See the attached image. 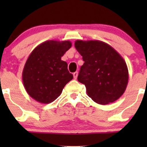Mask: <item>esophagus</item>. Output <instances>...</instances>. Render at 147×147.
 <instances>
[{"mask_svg": "<svg viewBox=\"0 0 147 147\" xmlns=\"http://www.w3.org/2000/svg\"><path fill=\"white\" fill-rule=\"evenodd\" d=\"M73 75H74V79L76 80V79H77V78H78V71H76V72H74V73L73 74Z\"/></svg>", "mask_w": 147, "mask_h": 147, "instance_id": "34e87169", "label": "esophagus"}]
</instances>
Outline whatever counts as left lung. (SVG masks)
I'll list each match as a JSON object with an SVG mask.
<instances>
[{
    "label": "left lung",
    "instance_id": "left-lung-1",
    "mask_svg": "<svg viewBox=\"0 0 147 147\" xmlns=\"http://www.w3.org/2000/svg\"><path fill=\"white\" fill-rule=\"evenodd\" d=\"M75 47L84 61L78 80L85 85L88 96L102 105L118 100L128 82L123 57L108 44L98 40H77Z\"/></svg>",
    "mask_w": 147,
    "mask_h": 147
}]
</instances>
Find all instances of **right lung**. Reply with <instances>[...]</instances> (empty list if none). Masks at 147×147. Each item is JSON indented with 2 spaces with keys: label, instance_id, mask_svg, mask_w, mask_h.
<instances>
[{
  "label": "right lung",
  "instance_id": "1",
  "mask_svg": "<svg viewBox=\"0 0 147 147\" xmlns=\"http://www.w3.org/2000/svg\"><path fill=\"white\" fill-rule=\"evenodd\" d=\"M71 47L69 41L49 40L36 47L24 66L22 79L27 94L36 101L49 104L73 79L61 57Z\"/></svg>",
  "mask_w": 147,
  "mask_h": 147
}]
</instances>
